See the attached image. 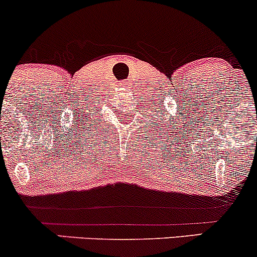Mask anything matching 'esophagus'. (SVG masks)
I'll return each mask as SVG.
<instances>
[{"mask_svg":"<svg viewBox=\"0 0 257 257\" xmlns=\"http://www.w3.org/2000/svg\"><path fill=\"white\" fill-rule=\"evenodd\" d=\"M120 85H122V86H126V85H128V80L122 81V83H120Z\"/></svg>","mask_w":257,"mask_h":257,"instance_id":"esophagus-1","label":"esophagus"}]
</instances>
